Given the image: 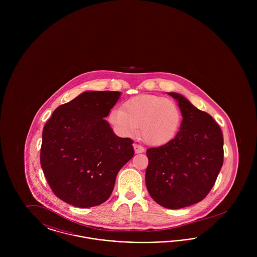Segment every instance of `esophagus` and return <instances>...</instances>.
<instances>
[{
    "mask_svg": "<svg viewBox=\"0 0 257 257\" xmlns=\"http://www.w3.org/2000/svg\"><path fill=\"white\" fill-rule=\"evenodd\" d=\"M133 147H134L135 152H136V153H143V152H145V148L142 147V146L138 145V144H134Z\"/></svg>",
    "mask_w": 257,
    "mask_h": 257,
    "instance_id": "1",
    "label": "esophagus"
}]
</instances>
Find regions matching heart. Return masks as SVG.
I'll list each match as a JSON object with an SVG mask.
<instances>
[{
    "mask_svg": "<svg viewBox=\"0 0 257 257\" xmlns=\"http://www.w3.org/2000/svg\"><path fill=\"white\" fill-rule=\"evenodd\" d=\"M181 113L169 98L157 95H138L127 100L122 109H113L109 121L122 136L135 135L140 126L141 136L151 146H164L177 133Z\"/></svg>",
    "mask_w": 257,
    "mask_h": 257,
    "instance_id": "obj_1",
    "label": "heart"
}]
</instances>
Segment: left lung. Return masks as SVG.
I'll return each mask as SVG.
<instances>
[{
  "instance_id": "obj_1",
  "label": "left lung",
  "mask_w": 257,
  "mask_h": 257,
  "mask_svg": "<svg viewBox=\"0 0 257 257\" xmlns=\"http://www.w3.org/2000/svg\"><path fill=\"white\" fill-rule=\"evenodd\" d=\"M169 94L177 100L183 120L171 142L147 149L146 184L161 206L180 209L201 201L213 188L223 164V138L209 113L181 94Z\"/></svg>"
}]
</instances>
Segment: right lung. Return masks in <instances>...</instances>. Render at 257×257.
Here are the masks:
<instances>
[{
    "instance_id": "add662e5",
    "label": "right lung",
    "mask_w": 257,
    "mask_h": 257,
    "mask_svg": "<svg viewBox=\"0 0 257 257\" xmlns=\"http://www.w3.org/2000/svg\"><path fill=\"white\" fill-rule=\"evenodd\" d=\"M118 91H86L54 110L42 132L40 165L53 193L76 207L97 206L134 156L133 141L113 134L104 117Z\"/></svg>"
}]
</instances>
